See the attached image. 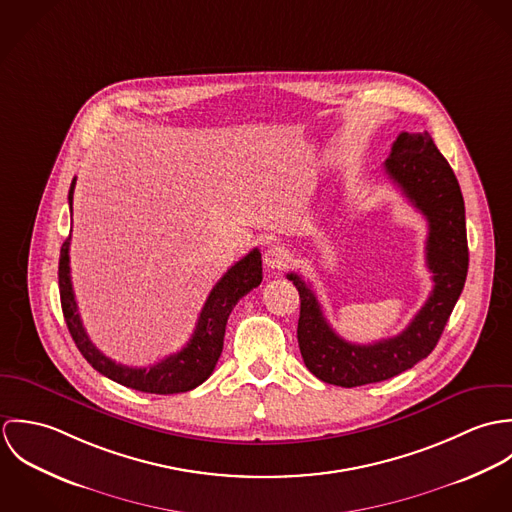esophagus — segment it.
<instances>
[{"label": "esophagus", "mask_w": 512, "mask_h": 512, "mask_svg": "<svg viewBox=\"0 0 512 512\" xmlns=\"http://www.w3.org/2000/svg\"><path fill=\"white\" fill-rule=\"evenodd\" d=\"M288 262H290V252L280 244H272L264 252V264L268 270H282L284 266H288Z\"/></svg>", "instance_id": "1"}]
</instances>
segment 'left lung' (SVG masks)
<instances>
[{
  "label": "left lung",
  "instance_id": "8db88e82",
  "mask_svg": "<svg viewBox=\"0 0 512 512\" xmlns=\"http://www.w3.org/2000/svg\"><path fill=\"white\" fill-rule=\"evenodd\" d=\"M384 173L428 220L426 264L434 290L410 325L396 337L355 345L327 323L313 290L297 274L288 280L299 292L297 343L305 366L323 382L353 388L388 380L426 359L463 292L469 250L465 203L453 169L428 132H402L392 144Z\"/></svg>",
  "mask_w": 512,
  "mask_h": 512
}]
</instances>
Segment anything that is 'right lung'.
<instances>
[{
    "label": "right lung",
    "instance_id": "right-lung-1",
    "mask_svg": "<svg viewBox=\"0 0 512 512\" xmlns=\"http://www.w3.org/2000/svg\"><path fill=\"white\" fill-rule=\"evenodd\" d=\"M74 185H76V177L69 191L71 217H73ZM69 246H71V234L61 246L59 292H61L63 315L78 351L100 374L108 376L110 380L122 386H128L140 392H149V394H177V392L193 390L199 384H203L213 374L222 353L224 329H226L230 311L234 309L240 297L258 288L262 282V254L258 248H254L242 260L230 266L226 274L217 282V286L211 290L189 343L179 353L169 355L149 368H134V366L118 365L116 361L102 355L90 343L82 327L76 299H74L71 266H69Z\"/></svg>",
    "mask_w": 512,
    "mask_h": 512
}]
</instances>
